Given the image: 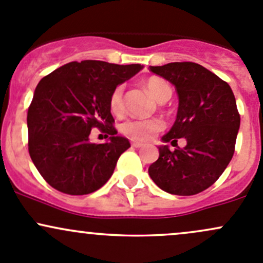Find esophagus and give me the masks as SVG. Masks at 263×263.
<instances>
[{
    "mask_svg": "<svg viewBox=\"0 0 263 263\" xmlns=\"http://www.w3.org/2000/svg\"><path fill=\"white\" fill-rule=\"evenodd\" d=\"M131 145L134 146V147H136V148H140V147H142V146H143L141 142H135V141H134V142H131Z\"/></svg>",
    "mask_w": 263,
    "mask_h": 263,
    "instance_id": "1",
    "label": "esophagus"
}]
</instances>
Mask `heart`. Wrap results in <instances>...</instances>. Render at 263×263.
Wrapping results in <instances>:
<instances>
[{
	"instance_id": "1",
	"label": "heart",
	"mask_w": 263,
	"mask_h": 263,
	"mask_svg": "<svg viewBox=\"0 0 263 263\" xmlns=\"http://www.w3.org/2000/svg\"><path fill=\"white\" fill-rule=\"evenodd\" d=\"M146 89L150 95L160 103H164L173 95L170 84L165 79L159 77H151L145 82ZM123 92L124 88L122 84L117 85L112 90L109 96V109L115 116H121L124 112L123 104ZM164 129V122L159 118H148V120H137V118H129L123 121L120 124V132L124 137L139 142H146L153 139L156 134Z\"/></svg>"
}]
</instances>
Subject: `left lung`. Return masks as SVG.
Returning <instances> with one entry per match:
<instances>
[{"mask_svg":"<svg viewBox=\"0 0 263 263\" xmlns=\"http://www.w3.org/2000/svg\"><path fill=\"white\" fill-rule=\"evenodd\" d=\"M150 70L173 83L179 96L176 121L162 140L174 146L184 137L186 146L159 147L148 175L164 192L195 195L212 186L233 157L241 123L236 98L228 83L197 63H168Z\"/></svg>","mask_w":263,"mask_h":263,"instance_id":"obj_1","label":"left lung"}]
</instances>
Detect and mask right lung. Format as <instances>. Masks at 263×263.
<instances>
[{
	"label": "right lung",
	"mask_w": 263,
	"mask_h": 263,
	"mask_svg": "<svg viewBox=\"0 0 263 263\" xmlns=\"http://www.w3.org/2000/svg\"><path fill=\"white\" fill-rule=\"evenodd\" d=\"M142 69L101 60L71 62L39 82L27 109L29 154L50 186L69 195H85L103 186L118 159L129 147L116 136L109 96ZM98 128L110 136L106 144L89 142Z\"/></svg>",
	"instance_id": "right-lung-1"
}]
</instances>
